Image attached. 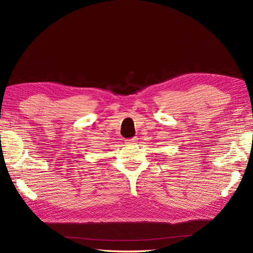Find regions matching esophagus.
Returning a JSON list of instances; mask_svg holds the SVG:
<instances>
[{"instance_id": "esophagus-1", "label": "esophagus", "mask_w": 253, "mask_h": 253, "mask_svg": "<svg viewBox=\"0 0 253 253\" xmlns=\"http://www.w3.org/2000/svg\"><path fill=\"white\" fill-rule=\"evenodd\" d=\"M138 141V138L137 137H133V138H130V139H127L126 140V143H128V144H133V143H135V142Z\"/></svg>"}]
</instances>
